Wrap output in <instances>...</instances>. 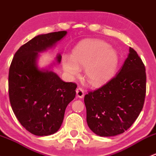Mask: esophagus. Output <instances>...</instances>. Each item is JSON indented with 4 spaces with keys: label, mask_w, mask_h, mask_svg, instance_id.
<instances>
[{
    "label": "esophagus",
    "mask_w": 156,
    "mask_h": 156,
    "mask_svg": "<svg viewBox=\"0 0 156 156\" xmlns=\"http://www.w3.org/2000/svg\"><path fill=\"white\" fill-rule=\"evenodd\" d=\"M76 94L77 96H78V97H79V98H83L84 96V90H83L82 88H78V89L76 90Z\"/></svg>",
    "instance_id": "obj_1"
}]
</instances>
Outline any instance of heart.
<instances>
[{
  "label": "heart",
  "instance_id": "1",
  "mask_svg": "<svg viewBox=\"0 0 156 156\" xmlns=\"http://www.w3.org/2000/svg\"><path fill=\"white\" fill-rule=\"evenodd\" d=\"M119 57L117 51L103 41L86 40L78 44L72 57L62 59V67L71 77L79 74L80 67H86L85 75L92 85L99 86L109 81L117 70Z\"/></svg>",
  "mask_w": 156,
  "mask_h": 156
}]
</instances>
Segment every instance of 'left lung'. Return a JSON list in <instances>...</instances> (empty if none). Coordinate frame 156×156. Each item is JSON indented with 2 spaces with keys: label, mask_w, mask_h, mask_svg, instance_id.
Masks as SVG:
<instances>
[{
  "label": "left lung",
  "mask_w": 156,
  "mask_h": 156,
  "mask_svg": "<svg viewBox=\"0 0 156 156\" xmlns=\"http://www.w3.org/2000/svg\"><path fill=\"white\" fill-rule=\"evenodd\" d=\"M146 69L133 48L122 69L106 84L84 96L87 123L100 136L124 133L136 121L144 107Z\"/></svg>",
  "instance_id": "left-lung-1"
}]
</instances>
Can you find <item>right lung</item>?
<instances>
[{
    "label": "right lung",
    "instance_id": "obj_1",
    "mask_svg": "<svg viewBox=\"0 0 156 156\" xmlns=\"http://www.w3.org/2000/svg\"><path fill=\"white\" fill-rule=\"evenodd\" d=\"M66 31L39 34L15 53L9 70V97L12 111L22 125L36 136L56 133L63 122L66 108L75 97L77 85L64 82L49 69H39V53L56 45ZM58 53L56 60L61 62ZM54 65V63H53Z\"/></svg>",
    "mask_w": 156,
    "mask_h": 156
}]
</instances>
